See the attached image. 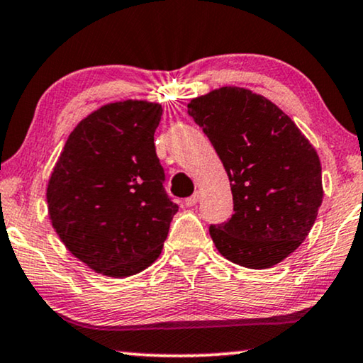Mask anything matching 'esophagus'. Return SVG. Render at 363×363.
Masks as SVG:
<instances>
[{"mask_svg": "<svg viewBox=\"0 0 363 363\" xmlns=\"http://www.w3.org/2000/svg\"><path fill=\"white\" fill-rule=\"evenodd\" d=\"M198 200H200V196H198V193H195V195H191L190 198H186L185 200V206H195Z\"/></svg>", "mask_w": 363, "mask_h": 363, "instance_id": "esophagus-1", "label": "esophagus"}]
</instances>
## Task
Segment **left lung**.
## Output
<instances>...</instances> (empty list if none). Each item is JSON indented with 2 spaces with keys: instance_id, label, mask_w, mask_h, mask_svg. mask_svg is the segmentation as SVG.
<instances>
[{
  "instance_id": "1",
  "label": "left lung",
  "mask_w": 363,
  "mask_h": 363,
  "mask_svg": "<svg viewBox=\"0 0 363 363\" xmlns=\"http://www.w3.org/2000/svg\"><path fill=\"white\" fill-rule=\"evenodd\" d=\"M228 173L235 213L210 226L228 261L267 269L306 240L324 188L315 148L276 104L245 87L226 86L188 102Z\"/></svg>"
}]
</instances>
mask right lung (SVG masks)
<instances>
[{
    "instance_id": "right-lung-1",
    "label": "right lung",
    "mask_w": 363,
    "mask_h": 363,
    "mask_svg": "<svg viewBox=\"0 0 363 363\" xmlns=\"http://www.w3.org/2000/svg\"><path fill=\"white\" fill-rule=\"evenodd\" d=\"M157 102L127 99L99 107L69 135L48 182V213L59 240L107 277H128L160 256L178 206L153 133Z\"/></svg>"
}]
</instances>
